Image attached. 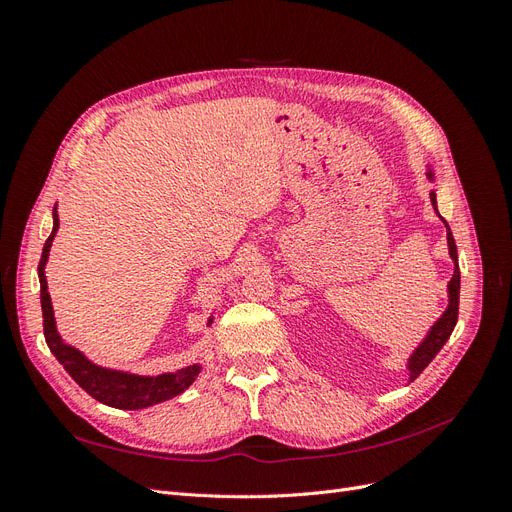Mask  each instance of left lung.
<instances>
[{"label": "left lung", "mask_w": 512, "mask_h": 512, "mask_svg": "<svg viewBox=\"0 0 512 512\" xmlns=\"http://www.w3.org/2000/svg\"><path fill=\"white\" fill-rule=\"evenodd\" d=\"M427 179L433 181V170L427 168ZM431 198V205L433 209H436L438 213V203H436V192L431 190L429 194ZM440 215V213H438ZM440 220L444 222L446 226V241H448V254H451L453 262H455V271H453V277L451 282H448V307L444 309V314L436 320V324L429 329V333L425 335V339L421 344H418L414 348V352L410 354L408 359V374H410V382L416 380L418 376L423 374V369L433 361V356H436L442 346L448 342V337H451L455 324H457V314H459V262H457V245H455V239H453V232L451 228H448L446 220L440 215Z\"/></svg>", "instance_id": "obj_1"}]
</instances>
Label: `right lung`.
I'll use <instances>...</instances> for the list:
<instances>
[{
    "label": "right lung",
    "mask_w": 512,
    "mask_h": 512,
    "mask_svg": "<svg viewBox=\"0 0 512 512\" xmlns=\"http://www.w3.org/2000/svg\"><path fill=\"white\" fill-rule=\"evenodd\" d=\"M57 228H59V215H57V207H53V232L42 247L38 277H40V303H42V318H44V339L46 344H49L51 352L55 354V359L64 365V369L74 378V382L81 386V389H85L91 397L98 399L100 404H106L111 408L141 410L181 395L188 386L194 384L200 369H203L198 363L177 371H168V374H160V376H138V374H130V371L108 369V367L91 363L81 350H76L74 346L66 344L64 339H61L55 324L49 286H46V275H44V267H46V260H49V252H51L53 239L57 235ZM211 322H213V316L207 322L209 327Z\"/></svg>",
    "instance_id": "right-lung-1"
}]
</instances>
